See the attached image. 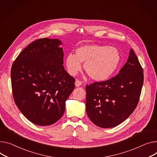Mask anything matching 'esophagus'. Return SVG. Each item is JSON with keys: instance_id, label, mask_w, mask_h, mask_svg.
I'll list each match as a JSON object with an SVG mask.
<instances>
[{"instance_id": "34e87169", "label": "esophagus", "mask_w": 157, "mask_h": 157, "mask_svg": "<svg viewBox=\"0 0 157 157\" xmlns=\"http://www.w3.org/2000/svg\"><path fill=\"white\" fill-rule=\"evenodd\" d=\"M75 86H76V87H79V86H81L82 82H81L80 80H78V79H77V80H75Z\"/></svg>"}]
</instances>
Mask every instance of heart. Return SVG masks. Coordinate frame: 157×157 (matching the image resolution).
I'll return each instance as SVG.
<instances>
[{
  "label": "heart",
  "instance_id": "heart-1",
  "mask_svg": "<svg viewBox=\"0 0 157 157\" xmlns=\"http://www.w3.org/2000/svg\"><path fill=\"white\" fill-rule=\"evenodd\" d=\"M121 60L117 48L98 44H88L78 48L75 55L70 53L65 59L68 73L75 75L81 70V63L91 78L102 81L109 78Z\"/></svg>",
  "mask_w": 157,
  "mask_h": 157
}]
</instances>
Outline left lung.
Masks as SVG:
<instances>
[{"label": "left lung", "mask_w": 157, "mask_h": 157, "mask_svg": "<svg viewBox=\"0 0 157 157\" xmlns=\"http://www.w3.org/2000/svg\"><path fill=\"white\" fill-rule=\"evenodd\" d=\"M143 71L131 49L128 61L118 74L86 86V111L94 124L104 128L115 127L132 113L140 98Z\"/></svg>", "instance_id": "left-lung-1"}]
</instances>
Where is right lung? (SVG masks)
<instances>
[{
    "mask_svg": "<svg viewBox=\"0 0 157 157\" xmlns=\"http://www.w3.org/2000/svg\"><path fill=\"white\" fill-rule=\"evenodd\" d=\"M61 44L57 39L35 40L12 65L14 102L24 116L39 126L53 124L62 117L65 102L75 89V78L63 65Z\"/></svg>",
    "mask_w": 157,
    "mask_h": 157,
    "instance_id": "obj_1",
    "label": "right lung"
}]
</instances>
